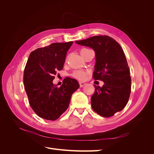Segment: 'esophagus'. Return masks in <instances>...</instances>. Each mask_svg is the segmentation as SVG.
Listing matches in <instances>:
<instances>
[{
    "instance_id": "obj_1",
    "label": "esophagus",
    "mask_w": 154,
    "mask_h": 154,
    "mask_svg": "<svg viewBox=\"0 0 154 154\" xmlns=\"http://www.w3.org/2000/svg\"><path fill=\"white\" fill-rule=\"evenodd\" d=\"M79 83H80V87H83V86H84V85H85V83L82 82H79Z\"/></svg>"
}]
</instances>
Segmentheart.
<instances>
[{"label":"heart","mask_w":154,"mask_h":154,"mask_svg":"<svg viewBox=\"0 0 154 154\" xmlns=\"http://www.w3.org/2000/svg\"><path fill=\"white\" fill-rule=\"evenodd\" d=\"M88 50H91V49L84 48L81 51V52H83V51H88ZM88 73V72L87 71H85V70H75V71L72 73L71 75L72 77L78 79L79 80H84L86 78V76H87Z\"/></svg>","instance_id":"b5f03b06"}]
</instances>
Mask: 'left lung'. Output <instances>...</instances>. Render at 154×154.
I'll return each instance as SVG.
<instances>
[{
  "instance_id": "obj_1",
  "label": "left lung",
  "mask_w": 154,
  "mask_h": 154,
  "mask_svg": "<svg viewBox=\"0 0 154 154\" xmlns=\"http://www.w3.org/2000/svg\"><path fill=\"white\" fill-rule=\"evenodd\" d=\"M76 43L90 47L96 53L92 77L103 81L102 87L94 85L91 106L95 112L109 118L127 105L131 92V77L127 58L121 45L106 35L94 36Z\"/></svg>"
}]
</instances>
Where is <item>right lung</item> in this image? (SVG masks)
<instances>
[{
	"label": "right lung",
	"instance_id": "1",
	"mask_svg": "<svg viewBox=\"0 0 154 154\" xmlns=\"http://www.w3.org/2000/svg\"><path fill=\"white\" fill-rule=\"evenodd\" d=\"M73 42L53 43L32 51L24 71V85L29 103L39 117L54 121L69 107L72 94L80 87L75 79L66 77L60 87L53 81L63 69Z\"/></svg>",
	"mask_w": 154,
	"mask_h": 154
}]
</instances>
